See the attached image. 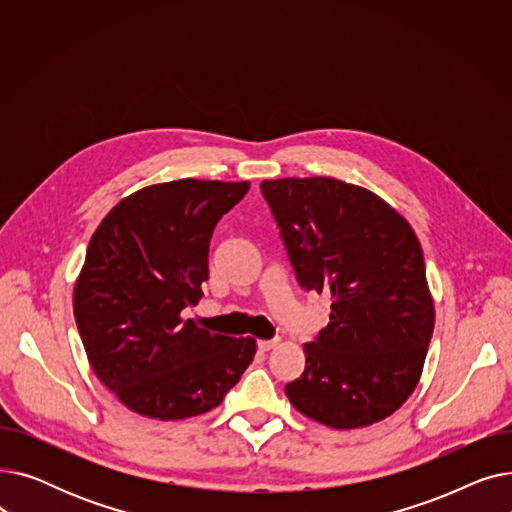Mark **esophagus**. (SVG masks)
<instances>
[{"instance_id": "34e87169", "label": "esophagus", "mask_w": 512, "mask_h": 512, "mask_svg": "<svg viewBox=\"0 0 512 512\" xmlns=\"http://www.w3.org/2000/svg\"><path fill=\"white\" fill-rule=\"evenodd\" d=\"M278 344V340H259L257 342V346H259V351L261 353H267V351H272V348Z\"/></svg>"}]
</instances>
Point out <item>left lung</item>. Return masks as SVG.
I'll list each match as a JSON object with an SVG mask.
<instances>
[{
    "mask_svg": "<svg viewBox=\"0 0 512 512\" xmlns=\"http://www.w3.org/2000/svg\"><path fill=\"white\" fill-rule=\"evenodd\" d=\"M301 286L332 299L330 321L303 344L290 405L334 429L398 411L419 384L436 311L419 238L382 197L338 178L263 180Z\"/></svg>",
    "mask_w": 512,
    "mask_h": 512,
    "instance_id": "1",
    "label": "left lung"
}]
</instances>
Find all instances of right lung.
<instances>
[{
    "label": "right lung",
    "instance_id": "1",
    "mask_svg": "<svg viewBox=\"0 0 512 512\" xmlns=\"http://www.w3.org/2000/svg\"><path fill=\"white\" fill-rule=\"evenodd\" d=\"M249 182L182 178L141 188L91 236L74 284V319L99 382L149 419L203 415L251 365L255 338L184 319L207 280L209 238Z\"/></svg>",
    "mask_w": 512,
    "mask_h": 512
}]
</instances>
